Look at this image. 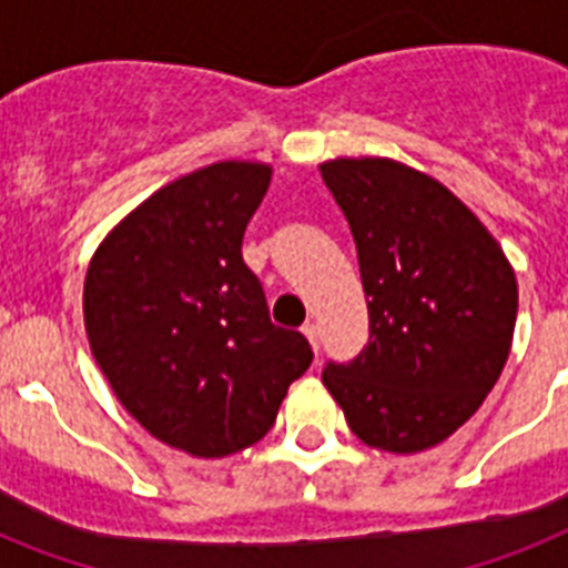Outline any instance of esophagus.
<instances>
[{
    "mask_svg": "<svg viewBox=\"0 0 568 568\" xmlns=\"http://www.w3.org/2000/svg\"><path fill=\"white\" fill-rule=\"evenodd\" d=\"M303 335H306L308 344H312V347L317 349V324H312V321H306V324H303Z\"/></svg>",
    "mask_w": 568,
    "mask_h": 568,
    "instance_id": "esophagus-1",
    "label": "esophagus"
}]
</instances>
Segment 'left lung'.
Returning <instances> with one entry per match:
<instances>
[{
    "label": "left lung",
    "instance_id": "obj_1",
    "mask_svg": "<svg viewBox=\"0 0 568 568\" xmlns=\"http://www.w3.org/2000/svg\"><path fill=\"white\" fill-rule=\"evenodd\" d=\"M358 253L371 338L329 362L324 385L373 449L444 444L481 408L508 362L516 276L476 212L388 156L321 165Z\"/></svg>",
    "mask_w": 568,
    "mask_h": 568
}]
</instances>
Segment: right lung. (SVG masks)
<instances>
[{"label":"right lung","mask_w":568,"mask_h":568,"mask_svg":"<svg viewBox=\"0 0 568 568\" xmlns=\"http://www.w3.org/2000/svg\"><path fill=\"white\" fill-rule=\"evenodd\" d=\"M271 165L224 160L156 189L92 253L84 280L90 349L124 412L195 458L268 435L308 341L271 324L242 260Z\"/></svg>","instance_id":"1"}]
</instances>
